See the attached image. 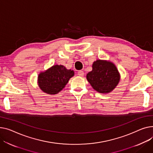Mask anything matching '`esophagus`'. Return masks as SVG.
<instances>
[{"mask_svg": "<svg viewBox=\"0 0 153 153\" xmlns=\"http://www.w3.org/2000/svg\"><path fill=\"white\" fill-rule=\"evenodd\" d=\"M78 76H80V77H83L84 76V73L83 71H79L78 73H77Z\"/></svg>", "mask_w": 153, "mask_h": 153, "instance_id": "34e87169", "label": "esophagus"}]
</instances>
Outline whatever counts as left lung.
I'll return each instance as SVG.
<instances>
[{
  "instance_id": "1",
  "label": "left lung",
  "mask_w": 153,
  "mask_h": 153,
  "mask_svg": "<svg viewBox=\"0 0 153 153\" xmlns=\"http://www.w3.org/2000/svg\"><path fill=\"white\" fill-rule=\"evenodd\" d=\"M87 79L98 92L108 94L118 84L120 74L114 63L98 59L92 65V71L87 74Z\"/></svg>"
}]
</instances>
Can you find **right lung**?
I'll use <instances>...</instances> for the list:
<instances>
[{
  "label": "right lung",
  "instance_id": "obj_1",
  "mask_svg": "<svg viewBox=\"0 0 153 153\" xmlns=\"http://www.w3.org/2000/svg\"><path fill=\"white\" fill-rule=\"evenodd\" d=\"M74 75L73 70L67 69L63 65H56L39 74L38 85L44 92L55 95L63 90Z\"/></svg>",
  "mask_w": 153,
  "mask_h": 153
}]
</instances>
